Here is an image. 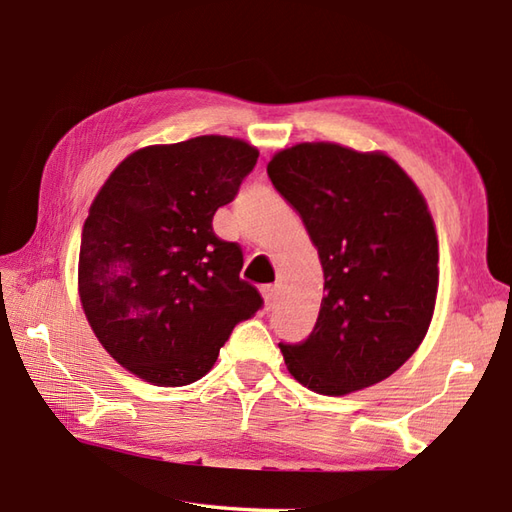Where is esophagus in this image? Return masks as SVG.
Masks as SVG:
<instances>
[{
	"label": "esophagus",
	"instance_id": "34e87169",
	"mask_svg": "<svg viewBox=\"0 0 512 512\" xmlns=\"http://www.w3.org/2000/svg\"><path fill=\"white\" fill-rule=\"evenodd\" d=\"M262 296H264V307L271 311L275 300H277V287L275 284H266V287H262Z\"/></svg>",
	"mask_w": 512,
	"mask_h": 512
}]
</instances>
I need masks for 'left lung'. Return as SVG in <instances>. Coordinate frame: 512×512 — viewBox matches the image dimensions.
<instances>
[{
	"label": "left lung",
	"mask_w": 512,
	"mask_h": 512,
	"mask_svg": "<svg viewBox=\"0 0 512 512\" xmlns=\"http://www.w3.org/2000/svg\"><path fill=\"white\" fill-rule=\"evenodd\" d=\"M268 178L296 207L325 277L314 332L280 343L293 379L320 395L379 384L420 348L438 296V235L418 185L381 151L302 142Z\"/></svg>",
	"instance_id": "8db88e82"
}]
</instances>
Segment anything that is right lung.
<instances>
[{
    "mask_svg": "<svg viewBox=\"0 0 512 512\" xmlns=\"http://www.w3.org/2000/svg\"><path fill=\"white\" fill-rule=\"evenodd\" d=\"M257 158L253 144L225 135L144 146L94 196L81 235V305L99 343L135 377L192 384L262 307L239 277V244L212 230Z\"/></svg>",
    "mask_w": 512,
    "mask_h": 512,
    "instance_id": "1",
    "label": "right lung"
}]
</instances>
